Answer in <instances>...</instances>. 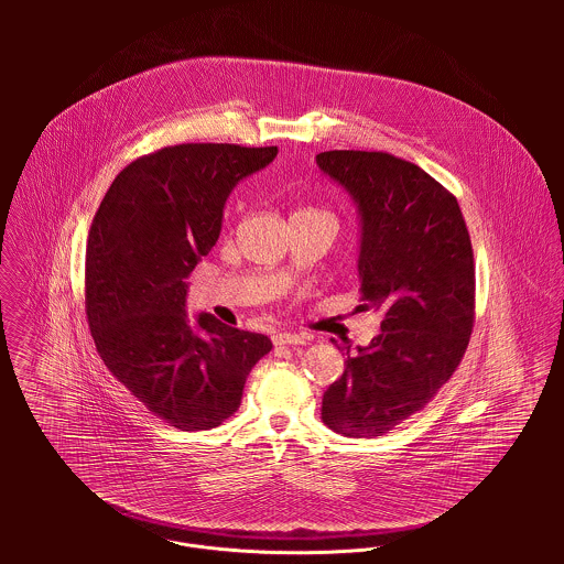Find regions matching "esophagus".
Wrapping results in <instances>:
<instances>
[{
  "mask_svg": "<svg viewBox=\"0 0 564 564\" xmlns=\"http://www.w3.org/2000/svg\"><path fill=\"white\" fill-rule=\"evenodd\" d=\"M273 343L275 345H306L308 338L304 334H293V332H280L273 336Z\"/></svg>",
  "mask_w": 564,
  "mask_h": 564,
  "instance_id": "esophagus-1",
  "label": "esophagus"
}]
</instances>
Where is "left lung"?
Returning <instances> with one entry per match:
<instances>
[{
  "instance_id": "1",
  "label": "left lung",
  "mask_w": 564,
  "mask_h": 564,
  "mask_svg": "<svg viewBox=\"0 0 564 564\" xmlns=\"http://www.w3.org/2000/svg\"><path fill=\"white\" fill-rule=\"evenodd\" d=\"M323 173L358 202L360 308L382 332L345 349V371L323 393V423L354 438L382 436L423 410L458 369L476 322V264L456 197L414 162L387 152L332 150Z\"/></svg>"
}]
</instances>
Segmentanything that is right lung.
Returning a JSON list of instances; mask_svg holds the SVG:
<instances>
[{"mask_svg":"<svg viewBox=\"0 0 564 564\" xmlns=\"http://www.w3.org/2000/svg\"><path fill=\"white\" fill-rule=\"evenodd\" d=\"M278 148L166 145L130 162L106 191L86 241L84 313L108 371L177 430H210L241 405L245 378L271 351L264 334L186 319V278L221 232L224 204Z\"/></svg>","mask_w":564,"mask_h":564,"instance_id":"right-lung-1","label":"right lung"}]
</instances>
